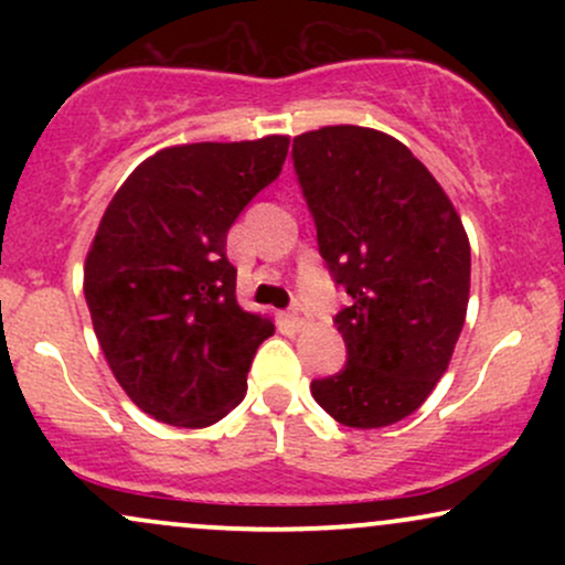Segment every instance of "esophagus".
<instances>
[{
  "label": "esophagus",
  "instance_id": "obj_1",
  "mask_svg": "<svg viewBox=\"0 0 565 565\" xmlns=\"http://www.w3.org/2000/svg\"><path fill=\"white\" fill-rule=\"evenodd\" d=\"M287 321H289L291 327H295V329H302L305 323H308V319H305V313H302L300 305H295V308L289 310V313H287Z\"/></svg>",
  "mask_w": 565,
  "mask_h": 565
}]
</instances>
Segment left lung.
<instances>
[{"label": "left lung", "instance_id": "left-lung-1", "mask_svg": "<svg viewBox=\"0 0 565 565\" xmlns=\"http://www.w3.org/2000/svg\"><path fill=\"white\" fill-rule=\"evenodd\" d=\"M291 159L323 263L350 295L334 316L345 366L310 393L340 425H393L449 369L468 313V233L438 180L391 135L321 127L297 135Z\"/></svg>", "mask_w": 565, "mask_h": 565}]
</instances>
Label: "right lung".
I'll use <instances>...</instances> for the list:
<instances>
[{
	"label": "right lung",
	"mask_w": 565,
	"mask_h": 565,
	"mask_svg": "<svg viewBox=\"0 0 565 565\" xmlns=\"http://www.w3.org/2000/svg\"><path fill=\"white\" fill-rule=\"evenodd\" d=\"M287 151V135L164 148L97 225L84 300L114 377L159 423L206 427L242 404L274 323L236 302L225 238Z\"/></svg>",
	"instance_id": "add662e5"
}]
</instances>
